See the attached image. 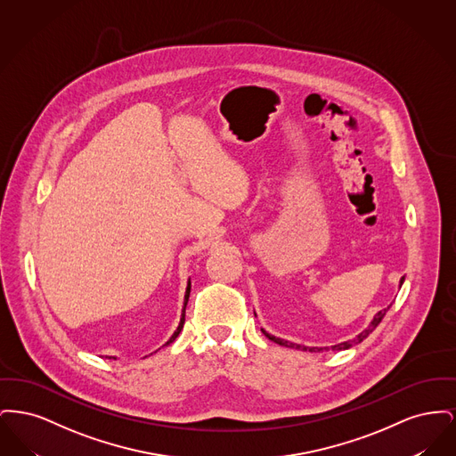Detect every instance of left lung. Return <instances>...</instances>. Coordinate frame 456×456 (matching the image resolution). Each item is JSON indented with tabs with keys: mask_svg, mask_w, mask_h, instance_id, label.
I'll return each mask as SVG.
<instances>
[{
	"mask_svg": "<svg viewBox=\"0 0 456 456\" xmlns=\"http://www.w3.org/2000/svg\"><path fill=\"white\" fill-rule=\"evenodd\" d=\"M403 283V281H402ZM387 311L388 309H383V311H379L376 316H374V320L370 322V325L362 331V333H359L354 340H348V342H344V344H338V346H333L331 350H346V348L352 347V346H355V344H361L364 338H368L369 333L376 328V326L381 323V320L385 318V314H387ZM270 340H273L275 344H279V346H283V347H290V348H297V350H309V352H325V350H330V347H304V346H299V344H290V342H287V340H282V338H277V337H273V335H270V333H266L265 330H261Z\"/></svg>",
	"mask_w": 456,
	"mask_h": 456,
	"instance_id": "left-lung-1",
	"label": "left lung"
}]
</instances>
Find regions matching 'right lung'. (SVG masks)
<instances>
[{
    "instance_id": "1",
    "label": "right lung",
    "mask_w": 456,
    "mask_h": 456,
    "mask_svg": "<svg viewBox=\"0 0 456 456\" xmlns=\"http://www.w3.org/2000/svg\"><path fill=\"white\" fill-rule=\"evenodd\" d=\"M188 297H190V287L186 289V296H184V307H183V314H181V322H179V326H177V330L174 331L173 337L167 340V344H166V346L173 344L174 340L177 338V335L181 333V330H183V325H184V313H186V304H188ZM112 359H116V357H112Z\"/></svg>"
}]
</instances>
